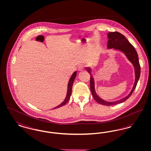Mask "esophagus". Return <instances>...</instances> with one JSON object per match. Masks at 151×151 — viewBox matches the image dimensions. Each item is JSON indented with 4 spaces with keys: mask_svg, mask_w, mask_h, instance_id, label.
<instances>
[{
    "mask_svg": "<svg viewBox=\"0 0 151 151\" xmlns=\"http://www.w3.org/2000/svg\"><path fill=\"white\" fill-rule=\"evenodd\" d=\"M78 71H83L84 70V67L83 65H80L78 67Z\"/></svg>",
    "mask_w": 151,
    "mask_h": 151,
    "instance_id": "1",
    "label": "esophagus"
}]
</instances>
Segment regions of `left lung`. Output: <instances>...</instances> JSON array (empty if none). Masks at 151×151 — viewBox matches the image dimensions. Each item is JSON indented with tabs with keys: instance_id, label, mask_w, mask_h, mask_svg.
<instances>
[{
	"instance_id": "1",
	"label": "left lung",
	"mask_w": 151,
	"mask_h": 151,
	"mask_svg": "<svg viewBox=\"0 0 151 151\" xmlns=\"http://www.w3.org/2000/svg\"><path fill=\"white\" fill-rule=\"evenodd\" d=\"M108 37V42L107 45L108 49H113L115 50L123 52L129 62L132 64L134 70H135V82L134 86L132 87V90L130 93L126 97L123 98L119 100L115 101L113 102H108L106 101L103 100L100 98L96 92L95 88H94V81L93 76H92L91 69L89 68H86V70L88 71L91 76V80H90V88L92 94L94 99L98 103L102 104L103 105L106 106H111L114 105L118 104H121L125 101L127 100L129 97L131 96L135 90L138 80L140 78V66L139 64V58L137 53V51L135 49L134 47L129 43V41L127 40V38L122 35L121 33L114 32H110L107 34Z\"/></svg>"
}]
</instances>
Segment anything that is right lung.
<instances>
[{
  "instance_id": "1",
  "label": "right lung",
  "mask_w": 151,
  "mask_h": 151,
  "mask_svg": "<svg viewBox=\"0 0 151 151\" xmlns=\"http://www.w3.org/2000/svg\"><path fill=\"white\" fill-rule=\"evenodd\" d=\"M76 75H77V72H76V71L73 72L72 75V76H71V77L70 78V79L69 80V81H68V86H67V94H66L65 100L63 101L60 105H59L57 107L54 108L53 109H57V108H59L61 107V106H63L70 100V96H71V93H72V86H73V81L75 80V79L76 78Z\"/></svg>"
}]
</instances>
